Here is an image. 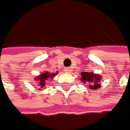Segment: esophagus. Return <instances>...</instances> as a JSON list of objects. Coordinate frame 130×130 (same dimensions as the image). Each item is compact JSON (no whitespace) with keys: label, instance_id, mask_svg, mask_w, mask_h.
<instances>
[{"label":"esophagus","instance_id":"34e87169","mask_svg":"<svg viewBox=\"0 0 130 130\" xmlns=\"http://www.w3.org/2000/svg\"><path fill=\"white\" fill-rule=\"evenodd\" d=\"M66 71L67 72H70V68H66Z\"/></svg>","mask_w":130,"mask_h":130}]
</instances>
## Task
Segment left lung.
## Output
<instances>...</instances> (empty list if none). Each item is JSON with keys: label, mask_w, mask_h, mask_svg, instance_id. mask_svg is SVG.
<instances>
[{"label": "left lung", "mask_w": 130, "mask_h": 130, "mask_svg": "<svg viewBox=\"0 0 130 130\" xmlns=\"http://www.w3.org/2000/svg\"><path fill=\"white\" fill-rule=\"evenodd\" d=\"M80 80L83 81L84 84L89 85V89H97L100 87L99 82L101 80V76L94 75L93 73H88L83 72V73H81Z\"/></svg>", "instance_id": "left-lung-1"}]
</instances>
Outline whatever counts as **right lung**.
Masks as SVG:
<instances>
[{
  "label": "right lung",
  "instance_id": "obj_1",
  "mask_svg": "<svg viewBox=\"0 0 130 130\" xmlns=\"http://www.w3.org/2000/svg\"><path fill=\"white\" fill-rule=\"evenodd\" d=\"M55 76V74H50L49 72H42V74L39 76L38 78H37V81H39V85L41 87H44L45 85L46 82H48V80H50V78H52Z\"/></svg>",
  "mask_w": 130,
  "mask_h": 130
}]
</instances>
